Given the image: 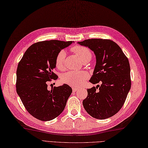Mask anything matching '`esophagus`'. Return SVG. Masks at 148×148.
<instances>
[{
  "label": "esophagus",
  "mask_w": 148,
  "mask_h": 148,
  "mask_svg": "<svg viewBox=\"0 0 148 148\" xmlns=\"http://www.w3.org/2000/svg\"><path fill=\"white\" fill-rule=\"evenodd\" d=\"M72 90H73V92H76V90H79V88H76V87H74V88H72Z\"/></svg>",
  "instance_id": "1"
}]
</instances>
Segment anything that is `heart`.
Segmentation results:
<instances>
[{
    "instance_id": "b5f03b06",
    "label": "heart",
    "mask_w": 148,
    "mask_h": 148,
    "mask_svg": "<svg viewBox=\"0 0 148 148\" xmlns=\"http://www.w3.org/2000/svg\"><path fill=\"white\" fill-rule=\"evenodd\" d=\"M72 49L78 56L83 62L91 58L92 53L87 47L76 45L73 47ZM65 57L66 52L64 50H60L57 54L55 59V64L58 69L63 70L64 69ZM89 77V73L85 71H69L62 75L61 80L65 84L71 86L79 87L82 86Z\"/></svg>"
}]
</instances>
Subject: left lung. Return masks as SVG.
I'll list each match as a JSON object with an SVG mask.
<instances>
[{
  "label": "left lung",
  "instance_id": "1",
  "mask_svg": "<svg viewBox=\"0 0 148 148\" xmlns=\"http://www.w3.org/2000/svg\"><path fill=\"white\" fill-rule=\"evenodd\" d=\"M78 43L88 47L95 54L96 65L89 81L94 84L102 83L87 90L84 108L94 118H110L123 107L131 88L128 58L119 46L109 39L91 38Z\"/></svg>",
  "mask_w": 148,
  "mask_h": 148
}]
</instances>
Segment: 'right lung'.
Wrapping results in <instances>:
<instances>
[{
    "instance_id": "obj_1",
    "label": "right lung",
    "mask_w": 148,
    "mask_h": 148,
    "mask_svg": "<svg viewBox=\"0 0 148 148\" xmlns=\"http://www.w3.org/2000/svg\"><path fill=\"white\" fill-rule=\"evenodd\" d=\"M72 41L57 40L35 43L26 50L18 65L16 92L25 108L42 121L53 120L64 111L72 89L67 84L48 90L47 81L57 79L55 59Z\"/></svg>"
}]
</instances>
